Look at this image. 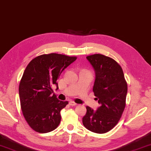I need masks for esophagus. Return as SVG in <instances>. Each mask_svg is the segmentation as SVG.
<instances>
[{
    "mask_svg": "<svg viewBox=\"0 0 151 151\" xmlns=\"http://www.w3.org/2000/svg\"><path fill=\"white\" fill-rule=\"evenodd\" d=\"M76 103H75V102H73V101H70L69 102V105L70 106H76Z\"/></svg>",
    "mask_w": 151,
    "mask_h": 151,
    "instance_id": "esophagus-1",
    "label": "esophagus"
}]
</instances>
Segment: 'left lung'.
<instances>
[{"instance_id":"obj_1","label":"left lung","mask_w":151,"mask_h":151,"mask_svg":"<svg viewBox=\"0 0 151 151\" xmlns=\"http://www.w3.org/2000/svg\"><path fill=\"white\" fill-rule=\"evenodd\" d=\"M86 59L95 72L93 92L100 106L96 110L86 106L83 123L92 132L105 133L113 129L122 117L127 84L121 66L113 59L101 54L88 56Z\"/></svg>"}]
</instances>
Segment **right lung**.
I'll return each instance as SVG.
<instances>
[{
	"label": "right lung",
	"mask_w": 151,
	"mask_h": 151,
	"mask_svg": "<svg viewBox=\"0 0 151 151\" xmlns=\"http://www.w3.org/2000/svg\"><path fill=\"white\" fill-rule=\"evenodd\" d=\"M75 57L50 53L32 59L26 67L19 85V96L23 115L29 125L37 132H50L61 122V111L67 101L51 95V86L59 88L57 78Z\"/></svg>",
	"instance_id": "obj_1"
}]
</instances>
